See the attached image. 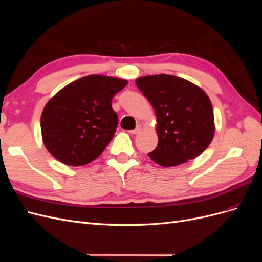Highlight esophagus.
Segmentation results:
<instances>
[{"instance_id": "34e87169", "label": "esophagus", "mask_w": 262, "mask_h": 262, "mask_svg": "<svg viewBox=\"0 0 262 262\" xmlns=\"http://www.w3.org/2000/svg\"><path fill=\"white\" fill-rule=\"evenodd\" d=\"M141 131H142L141 125H138L136 129L132 130V131H130V133H131V134H139V133H141Z\"/></svg>"}]
</instances>
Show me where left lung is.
Masks as SVG:
<instances>
[{"mask_svg":"<svg viewBox=\"0 0 262 262\" xmlns=\"http://www.w3.org/2000/svg\"><path fill=\"white\" fill-rule=\"evenodd\" d=\"M136 84L155 110L158 143L148 153L155 163L172 167L204 152L215 128L212 104L200 87L168 74L142 76Z\"/></svg>","mask_w":262,"mask_h":262,"instance_id":"left-lung-1","label":"left lung"}]
</instances>
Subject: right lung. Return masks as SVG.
<instances>
[{
    "mask_svg": "<svg viewBox=\"0 0 262 262\" xmlns=\"http://www.w3.org/2000/svg\"><path fill=\"white\" fill-rule=\"evenodd\" d=\"M126 84L121 78L93 74L63 87L41 115L46 148L70 166L96 160L115 136L118 116L112 100Z\"/></svg>",
    "mask_w": 262,
    "mask_h": 262,
    "instance_id": "add662e5",
    "label": "right lung"
}]
</instances>
